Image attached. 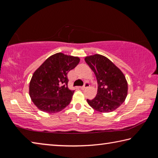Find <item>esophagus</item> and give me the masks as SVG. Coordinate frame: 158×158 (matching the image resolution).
Here are the masks:
<instances>
[{"mask_svg":"<svg viewBox=\"0 0 158 158\" xmlns=\"http://www.w3.org/2000/svg\"><path fill=\"white\" fill-rule=\"evenodd\" d=\"M89 86H90V84H89V83L88 82V81H86V82H85L84 85H83L82 87H81V89L82 90H84V89H87V88H89Z\"/></svg>","mask_w":158,"mask_h":158,"instance_id":"34e87169","label":"esophagus"}]
</instances>
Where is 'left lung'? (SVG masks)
Here are the masks:
<instances>
[{
  "mask_svg": "<svg viewBox=\"0 0 158 158\" xmlns=\"http://www.w3.org/2000/svg\"><path fill=\"white\" fill-rule=\"evenodd\" d=\"M85 61L95 73L98 85L95 97L93 100L87 99L89 105L103 113L116 110L127 95V82L123 73L104 56H86Z\"/></svg>",
  "mask_w": 158,
  "mask_h": 158,
  "instance_id": "8db88e82",
  "label": "left lung"
}]
</instances>
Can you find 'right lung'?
Listing matches in <instances>:
<instances>
[{"label": "right lung", "mask_w": 158, "mask_h": 158, "mask_svg": "<svg viewBox=\"0 0 158 158\" xmlns=\"http://www.w3.org/2000/svg\"><path fill=\"white\" fill-rule=\"evenodd\" d=\"M79 61L78 57L57 53L35 71L29 84V95L40 110L57 113L70 103L74 90L68 89V73Z\"/></svg>", "instance_id": "1"}]
</instances>
